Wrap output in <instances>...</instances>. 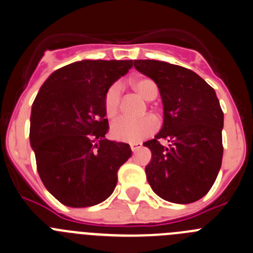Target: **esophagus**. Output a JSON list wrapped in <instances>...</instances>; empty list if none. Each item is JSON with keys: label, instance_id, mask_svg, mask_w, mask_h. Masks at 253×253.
Wrapping results in <instances>:
<instances>
[{"label": "esophagus", "instance_id": "1", "mask_svg": "<svg viewBox=\"0 0 253 253\" xmlns=\"http://www.w3.org/2000/svg\"><path fill=\"white\" fill-rule=\"evenodd\" d=\"M129 147H131V150H132V152H136L137 151L138 149H141V143H131V145H129Z\"/></svg>", "mask_w": 253, "mask_h": 253}]
</instances>
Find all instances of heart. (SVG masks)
I'll use <instances>...</instances> for the list:
<instances>
[{"mask_svg":"<svg viewBox=\"0 0 253 253\" xmlns=\"http://www.w3.org/2000/svg\"><path fill=\"white\" fill-rule=\"evenodd\" d=\"M131 87L136 90L145 99L156 98L158 95V85L154 81L149 78H135L129 82ZM120 101H121V87L120 84H112L106 94H104V112L107 117H115L120 110ZM159 122L154 116H145L138 120L131 118H120L111 128V136L120 142L135 143L145 140L158 129Z\"/></svg>","mask_w":253,"mask_h":253,"instance_id":"b5f03b06","label":"heart"}]
</instances>
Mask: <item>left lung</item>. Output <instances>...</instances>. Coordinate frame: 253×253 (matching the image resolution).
<instances>
[{"label":"left lung","mask_w":253,"mask_h":253,"mask_svg":"<svg viewBox=\"0 0 253 253\" xmlns=\"http://www.w3.org/2000/svg\"><path fill=\"white\" fill-rule=\"evenodd\" d=\"M133 65L158 84L164 104L163 128L143 143L152 154L147 181L168 202H197L211 190L222 165L223 112L214 89L179 65L159 60Z\"/></svg>","instance_id":"obj_1"}]
</instances>
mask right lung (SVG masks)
<instances>
[{
    "label": "right lung",
    "instance_id": "add662e5",
    "mask_svg": "<svg viewBox=\"0 0 253 253\" xmlns=\"http://www.w3.org/2000/svg\"><path fill=\"white\" fill-rule=\"evenodd\" d=\"M132 60H82L46 79L33 103L30 142L42 184L73 208L102 203L113 193L131 147L104 138V94Z\"/></svg>",
    "mask_w": 253,
    "mask_h": 253
}]
</instances>
